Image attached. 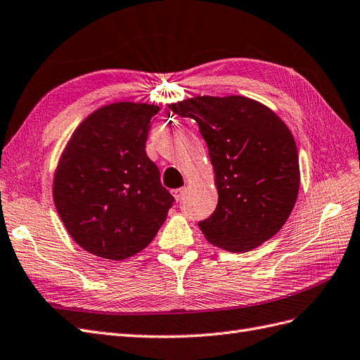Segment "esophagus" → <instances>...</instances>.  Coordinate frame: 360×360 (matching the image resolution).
I'll list each match as a JSON object with an SVG mask.
<instances>
[{"instance_id":"esophagus-1","label":"esophagus","mask_w":360,"mask_h":360,"mask_svg":"<svg viewBox=\"0 0 360 360\" xmlns=\"http://www.w3.org/2000/svg\"><path fill=\"white\" fill-rule=\"evenodd\" d=\"M186 191H187V188H186V187L173 190V196H174V199H176V200H181V199H182V196L186 195Z\"/></svg>"}]
</instances>
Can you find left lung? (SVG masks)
<instances>
[{
  "label": "left lung",
  "instance_id": "obj_1",
  "mask_svg": "<svg viewBox=\"0 0 360 360\" xmlns=\"http://www.w3.org/2000/svg\"><path fill=\"white\" fill-rule=\"evenodd\" d=\"M169 108L195 120L208 146L219 200L199 222L207 240L229 252L269 240L290 216L300 190L289 127L269 108L242 96H202Z\"/></svg>",
  "mask_w": 360,
  "mask_h": 360
}]
</instances>
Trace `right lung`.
Wrapping results in <instances>:
<instances>
[{"mask_svg": "<svg viewBox=\"0 0 360 360\" xmlns=\"http://www.w3.org/2000/svg\"><path fill=\"white\" fill-rule=\"evenodd\" d=\"M160 108L120 101L88 115L70 138L53 181L58 213L89 254L124 260L149 245L174 198L146 153Z\"/></svg>", "mask_w": 360, "mask_h": 360, "instance_id": "add662e5", "label": "right lung"}]
</instances>
